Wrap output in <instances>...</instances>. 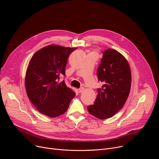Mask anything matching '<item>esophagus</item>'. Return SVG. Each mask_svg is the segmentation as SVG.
<instances>
[{"instance_id": "esophagus-1", "label": "esophagus", "mask_w": 159, "mask_h": 159, "mask_svg": "<svg viewBox=\"0 0 159 159\" xmlns=\"http://www.w3.org/2000/svg\"><path fill=\"white\" fill-rule=\"evenodd\" d=\"M84 90V87H80V89H79V93H83Z\"/></svg>"}]
</instances>
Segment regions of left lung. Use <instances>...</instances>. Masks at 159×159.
Returning <instances> with one entry per match:
<instances>
[{
	"instance_id": "8db88e82",
	"label": "left lung",
	"mask_w": 159,
	"mask_h": 159,
	"mask_svg": "<svg viewBox=\"0 0 159 159\" xmlns=\"http://www.w3.org/2000/svg\"><path fill=\"white\" fill-rule=\"evenodd\" d=\"M102 53L97 72L102 85L97 89L98 94L94 104L87 106L90 114L100 120L111 118L123 107L131 84L130 67L125 57L111 48Z\"/></svg>"
}]
</instances>
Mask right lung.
<instances>
[{"label": "right lung", "instance_id": "right-lung-1", "mask_svg": "<svg viewBox=\"0 0 159 159\" xmlns=\"http://www.w3.org/2000/svg\"><path fill=\"white\" fill-rule=\"evenodd\" d=\"M77 48L48 45L30 61L25 77L27 95L38 111L50 118L63 115L75 93L60 77L65 74L68 58Z\"/></svg>", "mask_w": 159, "mask_h": 159}]
</instances>
